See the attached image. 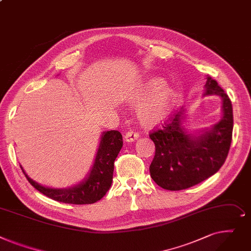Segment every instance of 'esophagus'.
<instances>
[{
    "mask_svg": "<svg viewBox=\"0 0 251 251\" xmlns=\"http://www.w3.org/2000/svg\"><path fill=\"white\" fill-rule=\"evenodd\" d=\"M139 137H140L139 132H137L135 129H129L125 136V140L126 142H132V141L137 140Z\"/></svg>",
    "mask_w": 251,
    "mask_h": 251,
    "instance_id": "obj_1",
    "label": "esophagus"
}]
</instances>
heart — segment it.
<instances>
[{"mask_svg":"<svg viewBox=\"0 0 251 251\" xmlns=\"http://www.w3.org/2000/svg\"><path fill=\"white\" fill-rule=\"evenodd\" d=\"M165 83L160 78H152L147 81L138 96L139 102L150 101L143 107L141 115L144 123L148 125L162 121L168 113L174 94L171 90H163Z\"/></svg>","mask_w":251,"mask_h":251,"instance_id":"b5f03b06","label":"heart"}]
</instances>
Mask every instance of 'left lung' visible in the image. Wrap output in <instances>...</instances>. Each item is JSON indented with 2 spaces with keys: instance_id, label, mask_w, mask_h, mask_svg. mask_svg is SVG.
<instances>
[{
  "instance_id": "obj_1",
  "label": "left lung",
  "mask_w": 251,
  "mask_h": 251,
  "mask_svg": "<svg viewBox=\"0 0 251 251\" xmlns=\"http://www.w3.org/2000/svg\"><path fill=\"white\" fill-rule=\"evenodd\" d=\"M205 95L222 97L224 116L210 130L193 138L181 126V112H176L150 131L155 156L150 165L152 179L162 188L181 190L214 175L228 156L233 130V109L229 96L212 77L207 78Z\"/></svg>"
}]
</instances>
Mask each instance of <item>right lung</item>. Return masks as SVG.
<instances>
[{"instance_id": "obj_1", "label": "right lung", "mask_w": 251, "mask_h": 251, "mask_svg": "<svg viewBox=\"0 0 251 251\" xmlns=\"http://www.w3.org/2000/svg\"><path fill=\"white\" fill-rule=\"evenodd\" d=\"M122 147L123 136L119 130L104 132L89 177L69 189H53L41 186L29 178L23 168L20 167L30 184L53 201L73 204L94 203L104 197L111 186L114 160L119 155Z\"/></svg>"}]
</instances>
